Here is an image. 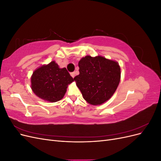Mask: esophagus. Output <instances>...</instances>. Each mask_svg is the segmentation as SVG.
<instances>
[{
  "label": "esophagus",
  "instance_id": "obj_1",
  "mask_svg": "<svg viewBox=\"0 0 161 161\" xmlns=\"http://www.w3.org/2000/svg\"><path fill=\"white\" fill-rule=\"evenodd\" d=\"M70 75H71V76L72 78H75V72H71L70 73Z\"/></svg>",
  "mask_w": 161,
  "mask_h": 161
}]
</instances>
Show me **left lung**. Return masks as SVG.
Wrapping results in <instances>:
<instances>
[{
	"label": "left lung",
	"instance_id": "obj_1",
	"mask_svg": "<svg viewBox=\"0 0 161 161\" xmlns=\"http://www.w3.org/2000/svg\"><path fill=\"white\" fill-rule=\"evenodd\" d=\"M79 67L80 74L74 80L84 99L92 105L108 101L120 82L118 62L101 56H86L79 62Z\"/></svg>",
	"mask_w": 161,
	"mask_h": 161
}]
</instances>
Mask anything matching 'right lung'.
I'll list each match as a JSON object with an SVG mask.
<instances>
[{"mask_svg":"<svg viewBox=\"0 0 161 161\" xmlns=\"http://www.w3.org/2000/svg\"><path fill=\"white\" fill-rule=\"evenodd\" d=\"M73 81L66 68L60 69L55 61H52L34 70L31 76V88L38 97L53 103L64 97L67 87Z\"/></svg>","mask_w":161,"mask_h":161,"instance_id":"right-lung-1","label":"right lung"}]
</instances>
